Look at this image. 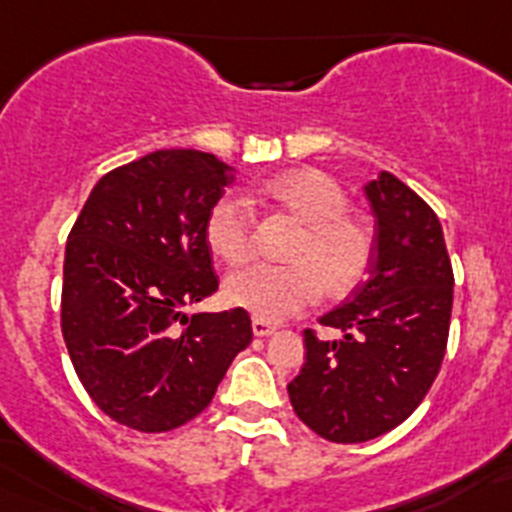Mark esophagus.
Returning <instances> with one entry per match:
<instances>
[{
  "instance_id": "1",
  "label": "esophagus",
  "mask_w": 512,
  "mask_h": 512,
  "mask_svg": "<svg viewBox=\"0 0 512 512\" xmlns=\"http://www.w3.org/2000/svg\"><path fill=\"white\" fill-rule=\"evenodd\" d=\"M251 328H253V336L256 338H266V336H274V333H277V328H274V325L264 323V320H259V318L251 320Z\"/></svg>"
}]
</instances>
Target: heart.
<instances>
[{"instance_id": "obj_1", "label": "heart", "mask_w": 512, "mask_h": 512, "mask_svg": "<svg viewBox=\"0 0 512 512\" xmlns=\"http://www.w3.org/2000/svg\"><path fill=\"white\" fill-rule=\"evenodd\" d=\"M256 200L297 223L282 266H248L230 274L225 302L264 323H279L323 292L343 300L366 282L374 261L372 228L348 212L341 184L318 169H295L261 184ZM205 241L217 259L241 266L253 253V212L241 197L225 194L210 207Z\"/></svg>"}]
</instances>
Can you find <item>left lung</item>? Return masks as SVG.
<instances>
[{"mask_svg":"<svg viewBox=\"0 0 512 512\" xmlns=\"http://www.w3.org/2000/svg\"><path fill=\"white\" fill-rule=\"evenodd\" d=\"M377 217L372 277L305 330L307 359L287 384L297 418L333 443H364L408 420L438 377L454 271L436 212L390 171L366 184Z\"/></svg>","mask_w":512,"mask_h":512,"instance_id":"obj_1","label":"left lung"}]
</instances>
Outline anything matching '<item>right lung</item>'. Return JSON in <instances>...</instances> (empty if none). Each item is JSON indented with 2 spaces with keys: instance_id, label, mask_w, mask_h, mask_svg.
<instances>
[{
  "instance_id": "add662e5",
  "label": "right lung",
  "mask_w": 512,
  "mask_h": 512,
  "mask_svg": "<svg viewBox=\"0 0 512 512\" xmlns=\"http://www.w3.org/2000/svg\"><path fill=\"white\" fill-rule=\"evenodd\" d=\"M230 171L187 148L117 166L94 184L66 241L61 330L71 364L94 405L133 431L197 418L253 338L246 310L184 312L217 289L205 220Z\"/></svg>"
}]
</instances>
